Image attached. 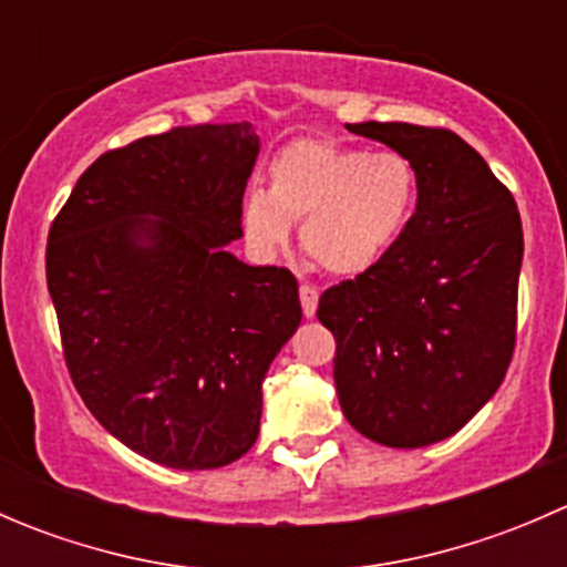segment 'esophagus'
I'll return each mask as SVG.
<instances>
[{
    "label": "esophagus",
    "instance_id": "1",
    "mask_svg": "<svg viewBox=\"0 0 567 567\" xmlns=\"http://www.w3.org/2000/svg\"><path fill=\"white\" fill-rule=\"evenodd\" d=\"M299 299H301V310H305V316L307 318H316L318 290L310 288V285H301V288H299Z\"/></svg>",
    "mask_w": 567,
    "mask_h": 567
}]
</instances>
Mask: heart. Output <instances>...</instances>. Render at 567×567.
<instances>
[{
  "label": "heart",
  "instance_id": "obj_1",
  "mask_svg": "<svg viewBox=\"0 0 567 567\" xmlns=\"http://www.w3.org/2000/svg\"><path fill=\"white\" fill-rule=\"evenodd\" d=\"M414 203V167L400 153L299 140L268 167V192L244 194L241 227L251 249L274 260L301 221L307 255L329 274L357 277L394 247Z\"/></svg>",
  "mask_w": 567,
  "mask_h": 567
}]
</instances>
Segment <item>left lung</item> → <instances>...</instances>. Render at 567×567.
<instances>
[{
	"mask_svg": "<svg viewBox=\"0 0 567 567\" xmlns=\"http://www.w3.org/2000/svg\"><path fill=\"white\" fill-rule=\"evenodd\" d=\"M414 167L416 210L394 247L318 301L334 334L342 414L398 450L458 433L499 390L516 346L524 233L513 194L447 128L348 123Z\"/></svg>",
	"mask_w": 567,
	"mask_h": 567,
	"instance_id": "1",
	"label": "left lung"
}]
</instances>
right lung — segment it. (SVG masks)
Instances as JSON below:
<instances>
[{"label": "right lung", "mask_w": 567, "mask_h": 567, "mask_svg": "<svg viewBox=\"0 0 567 567\" xmlns=\"http://www.w3.org/2000/svg\"><path fill=\"white\" fill-rule=\"evenodd\" d=\"M251 123L181 125L95 158L56 214L45 282L73 386L117 442L173 468L255 444L262 379L301 323L288 268L247 266Z\"/></svg>", "instance_id": "obj_1"}]
</instances>
